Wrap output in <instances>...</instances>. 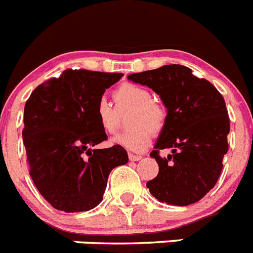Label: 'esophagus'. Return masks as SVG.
<instances>
[{"label": "esophagus", "instance_id": "esophagus-1", "mask_svg": "<svg viewBox=\"0 0 253 253\" xmlns=\"http://www.w3.org/2000/svg\"><path fill=\"white\" fill-rule=\"evenodd\" d=\"M129 160H130L131 162H137V161L142 160V156H138V154L129 153Z\"/></svg>", "mask_w": 253, "mask_h": 253}]
</instances>
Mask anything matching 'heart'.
Segmentation results:
<instances>
[{
    "instance_id": "heart-1",
    "label": "heart",
    "mask_w": 253,
    "mask_h": 253,
    "mask_svg": "<svg viewBox=\"0 0 253 253\" xmlns=\"http://www.w3.org/2000/svg\"><path fill=\"white\" fill-rule=\"evenodd\" d=\"M115 106L105 97L97 100L96 119L106 134H114L119 128L120 114L131 110L128 119L130 130L118 134L113 143L133 152L146 151L151 144L152 134L158 135L166 126L167 111L153 101L151 91L140 84H124L114 91Z\"/></svg>"
}]
</instances>
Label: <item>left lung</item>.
Returning <instances> with one entry per match:
<instances>
[{"mask_svg":"<svg viewBox=\"0 0 253 253\" xmlns=\"http://www.w3.org/2000/svg\"><path fill=\"white\" fill-rule=\"evenodd\" d=\"M130 81L148 86L167 107L166 126L151 157L160 167L147 182L152 195L167 204H194L215 186L228 152L229 116L223 96L205 78L181 64L129 75ZM171 148L166 159L159 149Z\"/></svg>","mask_w":253,"mask_h":253,"instance_id":"1","label":"left lung"}]
</instances>
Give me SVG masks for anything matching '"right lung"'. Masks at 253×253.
<instances>
[{
	"label": "right lung",
	"mask_w": 253,
	"mask_h": 253,
	"mask_svg": "<svg viewBox=\"0 0 253 253\" xmlns=\"http://www.w3.org/2000/svg\"><path fill=\"white\" fill-rule=\"evenodd\" d=\"M66 69L31 92L24 109L22 140L33 182L46 202L66 213L101 203L111 169L128 163L122 146L92 149L107 139L95 106L123 77Z\"/></svg>",
	"instance_id": "1"
}]
</instances>
